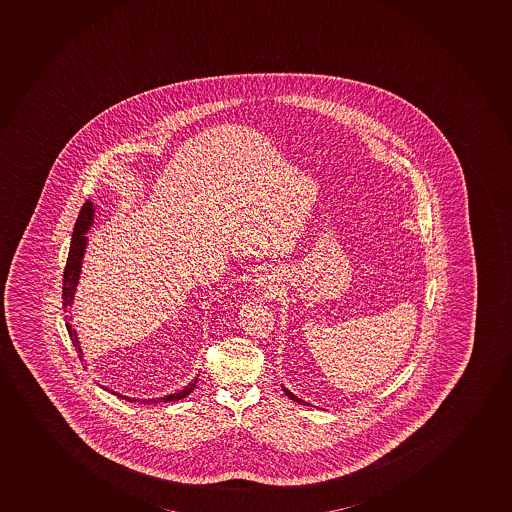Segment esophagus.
Here are the masks:
<instances>
[{
  "label": "esophagus",
  "instance_id": "obj_1",
  "mask_svg": "<svg viewBox=\"0 0 512 512\" xmlns=\"http://www.w3.org/2000/svg\"><path fill=\"white\" fill-rule=\"evenodd\" d=\"M256 286H259L261 289H266V291H273V289L278 286V279L266 273L256 279Z\"/></svg>",
  "mask_w": 512,
  "mask_h": 512
}]
</instances>
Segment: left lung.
<instances>
[{"label": "left lung", "mask_w": 512, "mask_h": 512, "mask_svg": "<svg viewBox=\"0 0 512 512\" xmlns=\"http://www.w3.org/2000/svg\"><path fill=\"white\" fill-rule=\"evenodd\" d=\"M284 394L289 397V399H293V401L299 402V404H306V402L303 401V399H299L298 396H294L293 392L288 391L286 387H283Z\"/></svg>", "instance_id": "8db88e82"}]
</instances>
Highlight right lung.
I'll return each instance as SVG.
<instances>
[{
  "instance_id": "obj_1",
  "label": "right lung",
  "mask_w": 512,
  "mask_h": 512,
  "mask_svg": "<svg viewBox=\"0 0 512 512\" xmlns=\"http://www.w3.org/2000/svg\"><path fill=\"white\" fill-rule=\"evenodd\" d=\"M93 218H95V206H93L91 201H86V203L83 204V208H81L80 214H78V219H76L75 229H73V238H71L70 253H68V259H66L65 273H63V308H65V311L68 306L73 304V298H75L76 284H78V279H80L81 264H83V254H85L86 248L85 233L90 229L91 224H93ZM66 318H68V316H66ZM66 329H68V333H70V338L71 341H73V346L76 348V353H80L78 356H80V359H83L80 341L76 338V331L68 321H66ZM196 383H198V378L194 379L193 383H189L188 386L181 389V391L174 392V394L159 397V399H141V402L149 404V402L179 401V399L188 396L189 392H193ZM108 391H110V389H108ZM111 392H113L115 396L123 397V399L129 402L139 401V399H134V397L123 396V394H118V392L115 391Z\"/></svg>"
}]
</instances>
